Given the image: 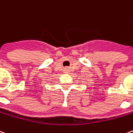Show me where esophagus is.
<instances>
[{
    "label": "esophagus",
    "instance_id": "obj_1",
    "mask_svg": "<svg viewBox=\"0 0 133 133\" xmlns=\"http://www.w3.org/2000/svg\"><path fill=\"white\" fill-rule=\"evenodd\" d=\"M68 72H69V70L67 69V68H65V72H66V73H68Z\"/></svg>",
    "mask_w": 133,
    "mask_h": 133
}]
</instances>
